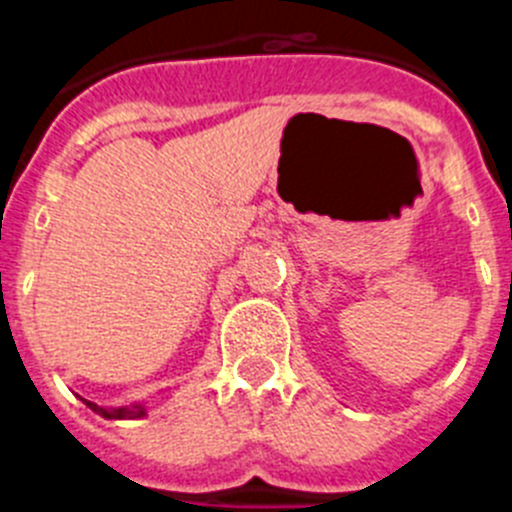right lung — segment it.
Here are the masks:
<instances>
[{
    "label": "right lung",
    "instance_id": "1",
    "mask_svg": "<svg viewBox=\"0 0 512 512\" xmlns=\"http://www.w3.org/2000/svg\"><path fill=\"white\" fill-rule=\"evenodd\" d=\"M84 402H87L94 413L102 415V418H107V420L143 418V415H146V405H133V408H102V405H97V402H89V400H84Z\"/></svg>",
    "mask_w": 512,
    "mask_h": 512
}]
</instances>
